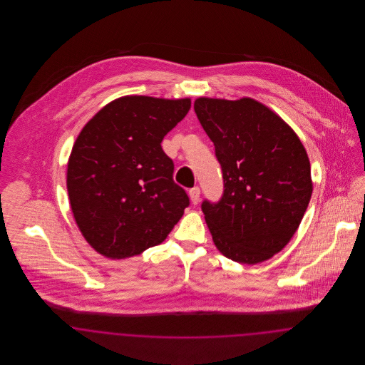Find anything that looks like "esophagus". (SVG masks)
I'll return each instance as SVG.
<instances>
[{
	"label": "esophagus",
	"instance_id": "34e87169",
	"mask_svg": "<svg viewBox=\"0 0 365 365\" xmlns=\"http://www.w3.org/2000/svg\"><path fill=\"white\" fill-rule=\"evenodd\" d=\"M200 194H201V191L198 187H192L189 191V195H190L191 202L194 204V205H197L198 202H200Z\"/></svg>",
	"mask_w": 365,
	"mask_h": 365
}]
</instances>
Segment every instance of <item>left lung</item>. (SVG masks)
<instances>
[{
	"label": "left lung",
	"mask_w": 365,
	"mask_h": 365,
	"mask_svg": "<svg viewBox=\"0 0 365 365\" xmlns=\"http://www.w3.org/2000/svg\"><path fill=\"white\" fill-rule=\"evenodd\" d=\"M194 110L215 145L223 195L201 209L216 247L257 264L279 253L299 226L312 195L311 163L294 131L252 98H197Z\"/></svg>",
	"instance_id": "1"
}]
</instances>
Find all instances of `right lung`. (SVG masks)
<instances>
[{
	"label": "right lung",
	"instance_id": "add662e5",
	"mask_svg": "<svg viewBox=\"0 0 365 365\" xmlns=\"http://www.w3.org/2000/svg\"><path fill=\"white\" fill-rule=\"evenodd\" d=\"M190 106V98L125 96L78 135L67 168L71 209L100 255L125 259L160 245L189 207L161 140Z\"/></svg>",
	"mask_w": 365,
	"mask_h": 365
}]
</instances>
